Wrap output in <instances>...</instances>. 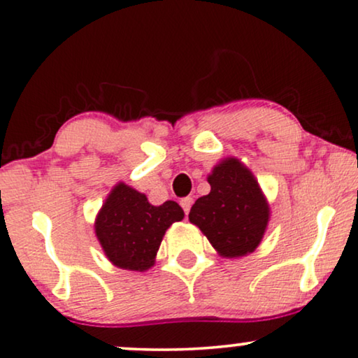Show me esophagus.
<instances>
[{
	"mask_svg": "<svg viewBox=\"0 0 358 358\" xmlns=\"http://www.w3.org/2000/svg\"><path fill=\"white\" fill-rule=\"evenodd\" d=\"M191 206H192V197H184V199H180V207H182L186 214L191 210Z\"/></svg>",
	"mask_w": 358,
	"mask_h": 358,
	"instance_id": "obj_1",
	"label": "esophagus"
}]
</instances>
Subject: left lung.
<instances>
[{"label": "left lung", "mask_w": 358, "mask_h": 358, "mask_svg": "<svg viewBox=\"0 0 358 358\" xmlns=\"http://www.w3.org/2000/svg\"><path fill=\"white\" fill-rule=\"evenodd\" d=\"M210 192L191 207L189 220L222 257L254 252L268 224V202L257 179L239 159L227 157L207 176Z\"/></svg>", "instance_id": "obj_1"}]
</instances>
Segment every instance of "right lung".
<instances>
[{"mask_svg": "<svg viewBox=\"0 0 358 358\" xmlns=\"http://www.w3.org/2000/svg\"><path fill=\"white\" fill-rule=\"evenodd\" d=\"M182 219L184 210L178 202L152 206L145 194L119 182L101 207L94 231L114 266L144 272L156 262L167 229Z\"/></svg>", "mask_w": 358, "mask_h": 358, "instance_id": "right-lung-1", "label": "right lung"}]
</instances>
